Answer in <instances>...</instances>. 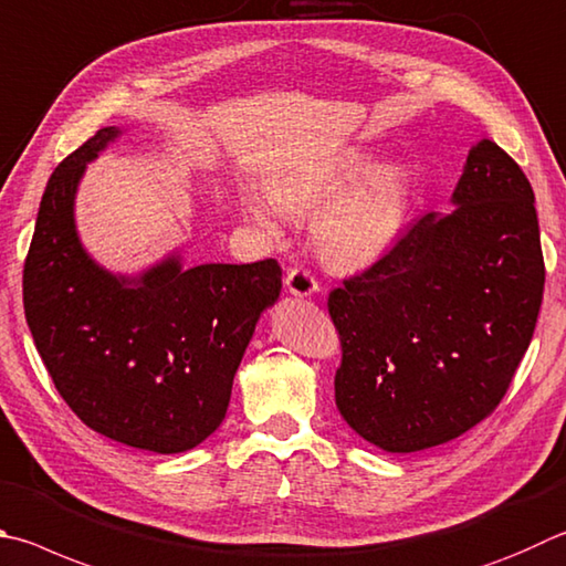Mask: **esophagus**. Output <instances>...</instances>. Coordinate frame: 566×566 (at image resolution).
<instances>
[{
	"label": "esophagus",
	"instance_id": "esophagus-1",
	"mask_svg": "<svg viewBox=\"0 0 566 566\" xmlns=\"http://www.w3.org/2000/svg\"><path fill=\"white\" fill-rule=\"evenodd\" d=\"M284 284H286V292L294 296H312L318 292V282L310 272L302 270V266H294V270L286 272Z\"/></svg>",
	"mask_w": 566,
	"mask_h": 566
}]
</instances>
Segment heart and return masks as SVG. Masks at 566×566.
<instances>
[{"instance_id": "b5f03b06", "label": "heart", "mask_w": 566, "mask_h": 566, "mask_svg": "<svg viewBox=\"0 0 566 566\" xmlns=\"http://www.w3.org/2000/svg\"><path fill=\"white\" fill-rule=\"evenodd\" d=\"M274 209L262 195L244 198V212L270 238L282 234L286 218H310L314 248L336 270H366L396 248L410 208V182L403 166L361 148H348L306 172L270 182Z\"/></svg>"}]
</instances>
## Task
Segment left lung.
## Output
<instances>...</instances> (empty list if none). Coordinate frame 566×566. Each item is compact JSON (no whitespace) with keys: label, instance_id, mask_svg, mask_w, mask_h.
<instances>
[{"label":"left lung","instance_id":"obj_1","mask_svg":"<svg viewBox=\"0 0 566 566\" xmlns=\"http://www.w3.org/2000/svg\"><path fill=\"white\" fill-rule=\"evenodd\" d=\"M450 202L328 294L344 352L336 408L386 453L443 446L488 418L539 316V222L517 163L480 138Z\"/></svg>","mask_w":566,"mask_h":566}]
</instances>
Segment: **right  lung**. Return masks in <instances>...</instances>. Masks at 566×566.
Wrapping results in <instances>:
<instances>
[{"label":"right lung","mask_w":566,"mask_h":566,"mask_svg":"<svg viewBox=\"0 0 566 566\" xmlns=\"http://www.w3.org/2000/svg\"><path fill=\"white\" fill-rule=\"evenodd\" d=\"M120 133L101 128L51 172L24 262V314L51 381L91 430L172 455L220 428L282 270L274 260L185 266L180 250L133 276L101 266L74 205L86 166Z\"/></svg>","instance_id":"right-lung-1"}]
</instances>
